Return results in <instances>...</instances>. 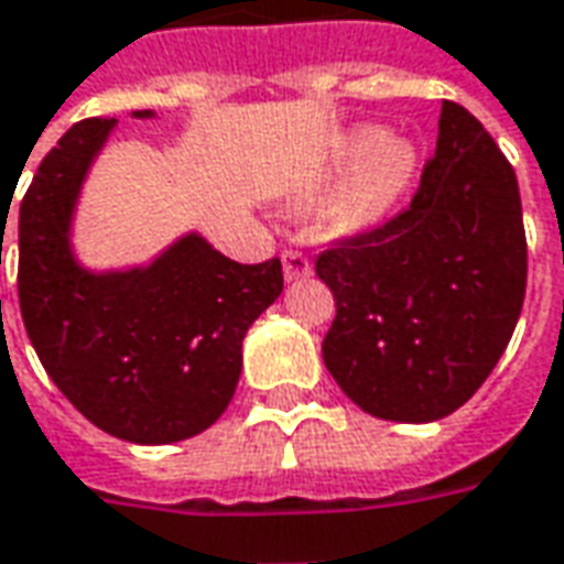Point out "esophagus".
I'll use <instances>...</instances> for the list:
<instances>
[{
	"instance_id": "1",
	"label": "esophagus",
	"mask_w": 564,
	"mask_h": 564,
	"mask_svg": "<svg viewBox=\"0 0 564 564\" xmlns=\"http://www.w3.org/2000/svg\"><path fill=\"white\" fill-rule=\"evenodd\" d=\"M283 274L286 281H302L311 274V259L302 250H286L283 253Z\"/></svg>"
}]
</instances>
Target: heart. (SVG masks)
<instances>
[{
    "label": "heart",
    "mask_w": 564,
    "mask_h": 564,
    "mask_svg": "<svg viewBox=\"0 0 564 564\" xmlns=\"http://www.w3.org/2000/svg\"><path fill=\"white\" fill-rule=\"evenodd\" d=\"M421 171L419 145L378 124H357L341 137L326 171V192H336V223L348 231L381 226L403 207Z\"/></svg>",
    "instance_id": "1"
}]
</instances>
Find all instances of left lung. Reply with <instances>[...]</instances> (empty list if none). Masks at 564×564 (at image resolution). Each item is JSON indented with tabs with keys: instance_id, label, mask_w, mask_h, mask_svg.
<instances>
[{
	"instance_id": "obj_1",
	"label": "left lung",
	"mask_w": 564,
	"mask_h": 564,
	"mask_svg": "<svg viewBox=\"0 0 564 564\" xmlns=\"http://www.w3.org/2000/svg\"><path fill=\"white\" fill-rule=\"evenodd\" d=\"M314 269L336 299L323 364L338 388L376 419H446L501 360L525 299L510 161L464 106L443 100L412 204L333 243Z\"/></svg>"
}]
</instances>
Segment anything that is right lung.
I'll use <instances>...</instances> for the list:
<instances>
[{
  "mask_svg": "<svg viewBox=\"0 0 564 564\" xmlns=\"http://www.w3.org/2000/svg\"><path fill=\"white\" fill-rule=\"evenodd\" d=\"M112 128L116 118L73 124L23 195V326L51 381L90 424L140 446L180 443L207 431L235 397L243 336L283 290L281 259L241 265L186 235L143 269H82L69 228Z\"/></svg>",
  "mask_w": 564,
  "mask_h": 564,
  "instance_id": "1",
  "label": "right lung"
}]
</instances>
